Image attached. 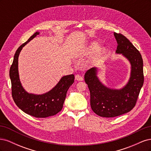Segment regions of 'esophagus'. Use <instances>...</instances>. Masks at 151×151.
<instances>
[{"instance_id": "34e87169", "label": "esophagus", "mask_w": 151, "mask_h": 151, "mask_svg": "<svg viewBox=\"0 0 151 151\" xmlns=\"http://www.w3.org/2000/svg\"><path fill=\"white\" fill-rule=\"evenodd\" d=\"M75 78H76V79L77 80V81H83V77H82L81 76H80V75H79V74H77V75H76V77H75Z\"/></svg>"}]
</instances>
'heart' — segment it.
<instances>
[{
  "label": "heart",
  "instance_id": "1",
  "mask_svg": "<svg viewBox=\"0 0 151 151\" xmlns=\"http://www.w3.org/2000/svg\"><path fill=\"white\" fill-rule=\"evenodd\" d=\"M100 48L99 44L96 42H93L89 44V46L86 48L85 50V53L88 55H93L94 53L98 52ZM106 51V49L105 48H102L99 50V55H101L104 54Z\"/></svg>",
  "mask_w": 151,
  "mask_h": 151
}]
</instances>
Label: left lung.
<instances>
[{
	"label": "left lung",
	"instance_id": "left-lung-1",
	"mask_svg": "<svg viewBox=\"0 0 151 151\" xmlns=\"http://www.w3.org/2000/svg\"><path fill=\"white\" fill-rule=\"evenodd\" d=\"M118 46L115 53L122 54L130 63V78L120 89H113L103 84L98 77L97 67L86 72L84 80L90 91L93 111L102 117H115L131 111L135 106L144 84L143 60L140 52L122 34L114 33Z\"/></svg>",
	"mask_w": 151,
	"mask_h": 151
}]
</instances>
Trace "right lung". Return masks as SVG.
<instances>
[{"label": "right lung", "mask_w": 151, "mask_h": 151, "mask_svg": "<svg viewBox=\"0 0 151 151\" xmlns=\"http://www.w3.org/2000/svg\"><path fill=\"white\" fill-rule=\"evenodd\" d=\"M40 34L37 31L16 50L9 76L12 85V96L16 104L22 111L36 118H46L56 115L62 110L67 92L74 82V75L63 76L56 86L42 94L29 93L22 87L18 71V58L25 45Z\"/></svg>", "instance_id": "obj_1"}]
</instances>
